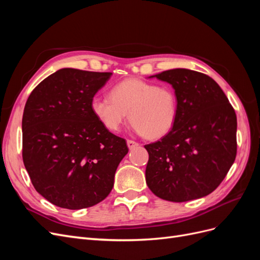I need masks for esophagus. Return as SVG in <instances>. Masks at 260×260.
<instances>
[{"label":"esophagus","instance_id":"esophagus-1","mask_svg":"<svg viewBox=\"0 0 260 260\" xmlns=\"http://www.w3.org/2000/svg\"><path fill=\"white\" fill-rule=\"evenodd\" d=\"M127 145L129 147V149H133L135 147H137L139 145L138 142H136V141H132V140H128L127 141Z\"/></svg>","mask_w":260,"mask_h":260}]
</instances>
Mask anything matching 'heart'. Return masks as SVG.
<instances>
[{
  "label": "heart",
  "mask_w": 260,
  "mask_h": 260,
  "mask_svg": "<svg viewBox=\"0 0 260 260\" xmlns=\"http://www.w3.org/2000/svg\"><path fill=\"white\" fill-rule=\"evenodd\" d=\"M91 109L111 132H118L127 120L144 138L156 140L175 127L179 104L175 90L169 85H157L137 78L116 83L109 96H95Z\"/></svg>",
  "instance_id": "heart-1"
}]
</instances>
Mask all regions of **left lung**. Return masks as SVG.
Wrapping results in <instances>:
<instances>
[{
    "label": "left lung",
    "instance_id": "8db88e82",
    "mask_svg": "<svg viewBox=\"0 0 260 260\" xmlns=\"http://www.w3.org/2000/svg\"><path fill=\"white\" fill-rule=\"evenodd\" d=\"M156 77L172 85L178 119L157 142L146 144L147 186L159 199L187 202L215 191L237 156V115L209 76L177 68Z\"/></svg>",
    "mask_w": 260,
    "mask_h": 260
}]
</instances>
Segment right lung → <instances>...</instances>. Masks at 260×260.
Segmentation results:
<instances>
[{
	"mask_svg": "<svg viewBox=\"0 0 260 260\" xmlns=\"http://www.w3.org/2000/svg\"><path fill=\"white\" fill-rule=\"evenodd\" d=\"M113 74L62 68L39 83L22 115V160L35 188L58 207L106 199L125 140L103 127L91 102Z\"/></svg>",
	"mask_w": 260,
	"mask_h": 260,
	"instance_id": "1",
	"label": "right lung"
}]
</instances>
